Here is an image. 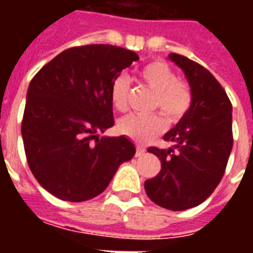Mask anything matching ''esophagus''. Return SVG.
Wrapping results in <instances>:
<instances>
[{"instance_id": "esophagus-1", "label": "esophagus", "mask_w": 253, "mask_h": 253, "mask_svg": "<svg viewBox=\"0 0 253 253\" xmlns=\"http://www.w3.org/2000/svg\"><path fill=\"white\" fill-rule=\"evenodd\" d=\"M145 152H146V149L143 148V146L137 145V148H135V156H142V154H145Z\"/></svg>"}]
</instances>
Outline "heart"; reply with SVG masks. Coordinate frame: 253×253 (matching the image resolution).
<instances>
[{"instance_id":"b5f03b06","label":"heart","mask_w":253,"mask_h":253,"mask_svg":"<svg viewBox=\"0 0 253 253\" xmlns=\"http://www.w3.org/2000/svg\"><path fill=\"white\" fill-rule=\"evenodd\" d=\"M139 77L150 90L154 92L152 110H160L169 123H177L190 112L194 104V92L186 80L177 78V74L163 59H156L139 70ZM111 103L118 111L128 108L130 80L126 76H116L111 84ZM167 127L164 116L128 115L123 118L118 130L125 137L138 143L149 142L160 135Z\"/></svg>"}]
</instances>
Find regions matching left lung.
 <instances>
[{
    "label": "left lung",
    "mask_w": 253,
    "mask_h": 253,
    "mask_svg": "<svg viewBox=\"0 0 253 253\" xmlns=\"http://www.w3.org/2000/svg\"><path fill=\"white\" fill-rule=\"evenodd\" d=\"M169 58L186 73L194 92L190 112L165 134L173 148L150 146L161 161V170L145 181V191L156 205L180 211L201 205L222 179L233 146L232 103L207 69L184 55Z\"/></svg>",
    "instance_id": "1"
}]
</instances>
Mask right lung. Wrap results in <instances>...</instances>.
Returning a JSON list of instances; mask_svg holds the SVG:
<instances>
[{
  "mask_svg": "<svg viewBox=\"0 0 253 253\" xmlns=\"http://www.w3.org/2000/svg\"><path fill=\"white\" fill-rule=\"evenodd\" d=\"M138 59L137 52L111 44L70 47L31 80L21 135L31 172L50 194L89 201L134 157L130 139L97 134L115 123L111 84Z\"/></svg>",
  "mask_w": 253,
  "mask_h": 253,
  "instance_id": "add662e5",
  "label": "right lung"
}]
</instances>
